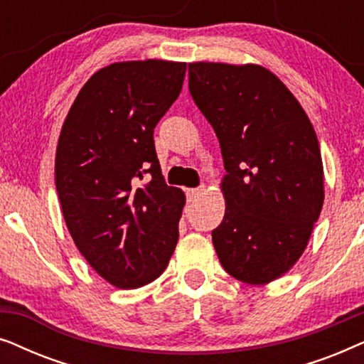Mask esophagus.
<instances>
[{
  "instance_id": "esophagus-1",
  "label": "esophagus",
  "mask_w": 364,
  "mask_h": 364,
  "mask_svg": "<svg viewBox=\"0 0 364 364\" xmlns=\"http://www.w3.org/2000/svg\"><path fill=\"white\" fill-rule=\"evenodd\" d=\"M205 191H207L205 186H200V187H197V188H188L187 196H188V198H191V200H197L198 197L205 193Z\"/></svg>"
}]
</instances>
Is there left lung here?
Wrapping results in <instances>:
<instances>
[{"instance_id": "8db88e82", "label": "left lung", "mask_w": 364, "mask_h": 364, "mask_svg": "<svg viewBox=\"0 0 364 364\" xmlns=\"http://www.w3.org/2000/svg\"><path fill=\"white\" fill-rule=\"evenodd\" d=\"M188 89L220 142L225 215L212 242L228 275L265 285L303 255L325 187L318 137L288 87L258 64L188 63Z\"/></svg>"}]
</instances>
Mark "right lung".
<instances>
[{
  "label": "right lung",
  "mask_w": 364,
  "mask_h": 364,
  "mask_svg": "<svg viewBox=\"0 0 364 364\" xmlns=\"http://www.w3.org/2000/svg\"><path fill=\"white\" fill-rule=\"evenodd\" d=\"M186 63L146 59L94 73L59 134L54 176L64 222L99 277L139 288L161 277L186 205L161 172L154 127L182 91Z\"/></svg>",
  "instance_id": "right-lung-1"
}]
</instances>
